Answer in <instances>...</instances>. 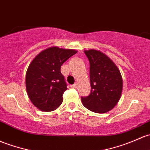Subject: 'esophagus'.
<instances>
[{
	"mask_svg": "<svg viewBox=\"0 0 150 150\" xmlns=\"http://www.w3.org/2000/svg\"><path fill=\"white\" fill-rule=\"evenodd\" d=\"M77 86H78V85H77L76 83H75V84H73V85H71L70 87L72 88H77Z\"/></svg>",
	"mask_w": 150,
	"mask_h": 150,
	"instance_id": "34e87169",
	"label": "esophagus"
}]
</instances>
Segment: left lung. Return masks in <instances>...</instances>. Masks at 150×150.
<instances>
[{
  "mask_svg": "<svg viewBox=\"0 0 150 150\" xmlns=\"http://www.w3.org/2000/svg\"><path fill=\"white\" fill-rule=\"evenodd\" d=\"M90 62L89 96L81 97L83 105L93 112L103 113L117 104L121 98L123 80L118 67L109 57L95 50L84 52Z\"/></svg>",
  "mask_w": 150,
  "mask_h": 150,
  "instance_id": "obj_1",
  "label": "left lung"
}]
</instances>
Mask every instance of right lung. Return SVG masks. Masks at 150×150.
<instances>
[{"mask_svg": "<svg viewBox=\"0 0 150 150\" xmlns=\"http://www.w3.org/2000/svg\"><path fill=\"white\" fill-rule=\"evenodd\" d=\"M76 53L74 50L50 47L41 52L29 64L26 75V91L39 110L54 111L62 103V95L67 88L61 66Z\"/></svg>", "mask_w": 150, "mask_h": 150, "instance_id": "1", "label": "right lung"}]
</instances>
